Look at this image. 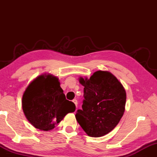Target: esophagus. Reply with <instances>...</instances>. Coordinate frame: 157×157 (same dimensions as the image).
<instances>
[{"mask_svg":"<svg viewBox=\"0 0 157 157\" xmlns=\"http://www.w3.org/2000/svg\"><path fill=\"white\" fill-rule=\"evenodd\" d=\"M73 102L74 104L75 105L76 107H78V100H77L76 99H74V100H73Z\"/></svg>","mask_w":157,"mask_h":157,"instance_id":"obj_1","label":"esophagus"}]
</instances>
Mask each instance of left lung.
<instances>
[{
    "label": "left lung",
    "mask_w": 157,
    "mask_h": 157,
    "mask_svg": "<svg viewBox=\"0 0 157 157\" xmlns=\"http://www.w3.org/2000/svg\"><path fill=\"white\" fill-rule=\"evenodd\" d=\"M84 86L82 109L75 118L87 135L100 137L115 128L123 116L126 92L112 73L98 71L89 79L79 78Z\"/></svg>",
    "instance_id": "8db88e82"
}]
</instances>
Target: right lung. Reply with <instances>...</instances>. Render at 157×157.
<instances>
[{
	"label": "right lung",
	"mask_w": 157,
	"mask_h": 157,
	"mask_svg": "<svg viewBox=\"0 0 157 157\" xmlns=\"http://www.w3.org/2000/svg\"><path fill=\"white\" fill-rule=\"evenodd\" d=\"M26 118L36 129L49 131L74 112L75 105L66 99L57 77L44 74L37 77L26 88L22 98Z\"/></svg>",
	"instance_id": "obj_1"
}]
</instances>
